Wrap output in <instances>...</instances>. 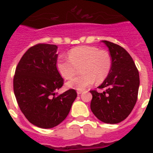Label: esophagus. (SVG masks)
<instances>
[{
	"label": "esophagus",
	"mask_w": 153,
	"mask_h": 153,
	"mask_svg": "<svg viewBox=\"0 0 153 153\" xmlns=\"http://www.w3.org/2000/svg\"><path fill=\"white\" fill-rule=\"evenodd\" d=\"M82 93V91L81 90H77V94L78 95H79V94H81Z\"/></svg>",
	"instance_id": "1"
}]
</instances>
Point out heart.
Listing matches in <instances>:
<instances>
[{"instance_id":"b5f03b06","label":"heart","mask_w":153,"mask_h":153,"mask_svg":"<svg viewBox=\"0 0 153 153\" xmlns=\"http://www.w3.org/2000/svg\"><path fill=\"white\" fill-rule=\"evenodd\" d=\"M68 59L60 56L56 67L64 79H69L80 67L82 74L73 78L67 83V87L83 90L93 84L94 81L101 83L106 79L111 71L112 58L109 52L100 50L93 46H79L74 47L68 53Z\"/></svg>"}]
</instances>
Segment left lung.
<instances>
[{
    "label": "left lung",
    "mask_w": 153,
    "mask_h": 153,
    "mask_svg": "<svg viewBox=\"0 0 153 153\" xmlns=\"http://www.w3.org/2000/svg\"><path fill=\"white\" fill-rule=\"evenodd\" d=\"M109 48L112 58L111 71L99 89L90 90L93 95L90 109L103 123H119L134 108L138 98L140 74L129 53L121 46L102 40Z\"/></svg>",
    "instance_id": "8db88e82"
}]
</instances>
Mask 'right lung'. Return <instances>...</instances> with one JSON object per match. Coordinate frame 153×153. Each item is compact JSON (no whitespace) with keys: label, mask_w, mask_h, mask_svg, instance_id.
Instances as JSON below:
<instances>
[{"label":"right lung","mask_w":153,"mask_h":153,"mask_svg":"<svg viewBox=\"0 0 153 153\" xmlns=\"http://www.w3.org/2000/svg\"><path fill=\"white\" fill-rule=\"evenodd\" d=\"M57 46L37 44L19 61L13 76V92L23 114L44 129L59 125L67 117L77 93L74 89L57 95L63 79L56 67Z\"/></svg>","instance_id":"right-lung-1"}]
</instances>
